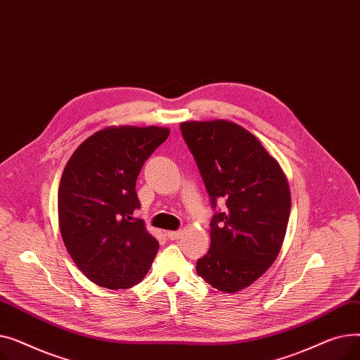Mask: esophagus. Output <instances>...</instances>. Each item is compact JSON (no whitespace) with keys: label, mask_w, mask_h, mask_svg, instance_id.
I'll list each match as a JSON object with an SVG mask.
<instances>
[{"label":"esophagus","mask_w":360,"mask_h":360,"mask_svg":"<svg viewBox=\"0 0 360 360\" xmlns=\"http://www.w3.org/2000/svg\"><path fill=\"white\" fill-rule=\"evenodd\" d=\"M166 236H167L169 239L176 240V239L181 236V231H169V232L166 233Z\"/></svg>","instance_id":"34e87169"}]
</instances>
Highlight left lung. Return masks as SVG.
I'll return each instance as SVG.
<instances>
[{
  "label": "left lung",
  "instance_id": "left-lung-1",
  "mask_svg": "<svg viewBox=\"0 0 360 360\" xmlns=\"http://www.w3.org/2000/svg\"><path fill=\"white\" fill-rule=\"evenodd\" d=\"M179 128L214 210L210 250L197 261V274L220 292L242 290L280 252L290 216L288 179L258 139L233 122Z\"/></svg>",
  "mask_w": 360,
  "mask_h": 360
}]
</instances>
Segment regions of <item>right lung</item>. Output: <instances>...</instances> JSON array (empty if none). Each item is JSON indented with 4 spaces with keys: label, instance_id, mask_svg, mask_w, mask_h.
Segmentation results:
<instances>
[{
    "label": "right lung",
    "instance_id": "right-lung-1",
    "mask_svg": "<svg viewBox=\"0 0 360 360\" xmlns=\"http://www.w3.org/2000/svg\"><path fill=\"white\" fill-rule=\"evenodd\" d=\"M167 128H106L83 141L65 165L58 188L63 240L77 267L106 289L139 285L159 242L144 221L136 182L144 162L166 141Z\"/></svg>",
    "mask_w": 360,
    "mask_h": 360
}]
</instances>
